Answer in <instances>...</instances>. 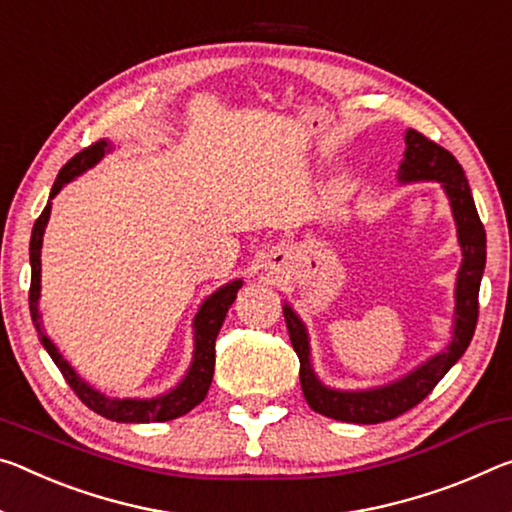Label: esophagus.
<instances>
[{"label":"esophagus","instance_id":"obj_1","mask_svg":"<svg viewBox=\"0 0 512 512\" xmlns=\"http://www.w3.org/2000/svg\"><path fill=\"white\" fill-rule=\"evenodd\" d=\"M269 271L271 273H280V262L275 257H273V262H269Z\"/></svg>","mask_w":512,"mask_h":512}]
</instances>
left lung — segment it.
<instances>
[{
	"mask_svg": "<svg viewBox=\"0 0 512 512\" xmlns=\"http://www.w3.org/2000/svg\"><path fill=\"white\" fill-rule=\"evenodd\" d=\"M399 182H440L449 198L453 221L458 227V243L462 264L456 280V316H453V337L442 353L419 364L415 371L394 383L371 389H332L316 378L310 362V335L300 316L285 303V321L289 328L291 346L300 360V387L305 401L314 412L337 421L351 424H380L415 408L417 403L433 392L462 353L472 342L478 321V289L485 269V230L478 218L472 189H469L465 170L449 150L426 139L417 129L405 132V152L399 166Z\"/></svg>",
	"mask_w": 512,
	"mask_h": 512,
	"instance_id": "8db88e82",
	"label": "left lung"
}]
</instances>
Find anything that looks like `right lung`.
I'll return each instance as SVG.
<instances>
[{
    "mask_svg": "<svg viewBox=\"0 0 512 512\" xmlns=\"http://www.w3.org/2000/svg\"><path fill=\"white\" fill-rule=\"evenodd\" d=\"M111 150V143L100 139L93 145H88L81 152H77L66 166L59 170L56 182L50 191V200L43 209V214L36 218L34 230H31V243H29V262H31V289H29V310L31 321L38 330L40 344L45 346V351L50 353L56 367L63 373V378L68 380L81 403L88 405L97 415L107 417L111 421H123V424H154V421H170L186 415V412L196 408L198 403L205 401L214 378V362H216V337L221 330L225 314L230 310L237 291L241 289V280L227 282L225 287L216 289L212 296L205 298V303L200 305V310L193 319V360L191 367L186 371V376L177 383V387L170 392L154 396V399H109L102 392H97L95 387L86 383L84 378H79V373L70 367V362L59 353V348L54 346L50 337L45 335L43 321H40L38 312V300H40V248H43V234L47 221H50L52 212V198L59 193L63 186L75 180L81 173H86L88 168H93L104 154Z\"/></svg>",
    "mask_w": 512,
    "mask_h": 512,
    "instance_id": "obj_1",
    "label": "right lung"
}]
</instances>
